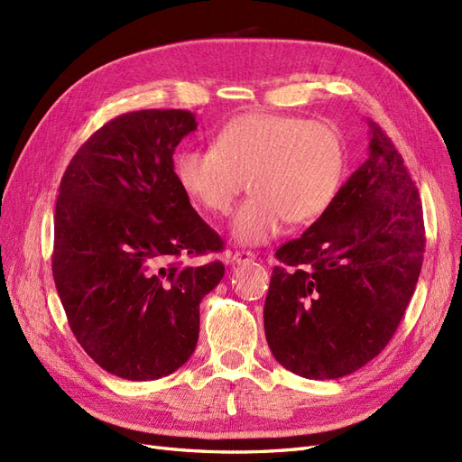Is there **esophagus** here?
<instances>
[{
  "instance_id": "esophagus-1",
  "label": "esophagus",
  "mask_w": 462,
  "mask_h": 462,
  "mask_svg": "<svg viewBox=\"0 0 462 462\" xmlns=\"http://www.w3.org/2000/svg\"><path fill=\"white\" fill-rule=\"evenodd\" d=\"M256 256L254 253H250V250H236V253L231 256V262L233 263H248L253 262Z\"/></svg>"
}]
</instances>
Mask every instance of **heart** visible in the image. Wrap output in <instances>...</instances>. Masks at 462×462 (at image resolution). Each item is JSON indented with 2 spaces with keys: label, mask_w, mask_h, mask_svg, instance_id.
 <instances>
[{
  "label": "heart",
  "mask_w": 462,
  "mask_h": 462,
  "mask_svg": "<svg viewBox=\"0 0 462 462\" xmlns=\"http://www.w3.org/2000/svg\"><path fill=\"white\" fill-rule=\"evenodd\" d=\"M346 143L331 123L253 111L227 121L212 148H185L175 158L179 187L209 214H226L243 189L253 197L231 219L243 245H262L283 229L316 221L346 173Z\"/></svg>",
  "instance_id": "obj_1"
}]
</instances>
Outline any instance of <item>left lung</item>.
<instances>
[{"mask_svg": "<svg viewBox=\"0 0 462 462\" xmlns=\"http://www.w3.org/2000/svg\"><path fill=\"white\" fill-rule=\"evenodd\" d=\"M368 127V160L302 236L275 250L265 339L279 365L309 380L348 375L380 355L422 270L420 194L391 138Z\"/></svg>", "mask_w": 462, "mask_h": 462, "instance_id": "left-lung-1", "label": "left lung"}]
</instances>
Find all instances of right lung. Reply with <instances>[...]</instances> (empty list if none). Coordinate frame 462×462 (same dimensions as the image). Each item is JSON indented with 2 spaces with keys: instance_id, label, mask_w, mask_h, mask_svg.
<instances>
[{
  "instance_id": "add662e5",
  "label": "right lung",
  "mask_w": 462,
  "mask_h": 462,
  "mask_svg": "<svg viewBox=\"0 0 462 462\" xmlns=\"http://www.w3.org/2000/svg\"><path fill=\"white\" fill-rule=\"evenodd\" d=\"M185 109H141L97 129L67 165L53 221L51 272L69 328L106 372L158 380L194 353L200 300L226 268L180 256L223 250L173 171Z\"/></svg>"
}]
</instances>
